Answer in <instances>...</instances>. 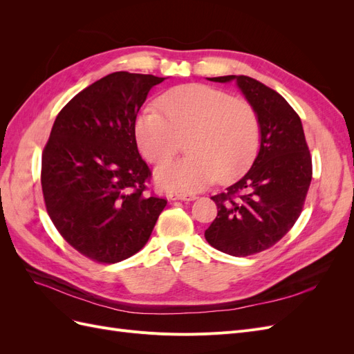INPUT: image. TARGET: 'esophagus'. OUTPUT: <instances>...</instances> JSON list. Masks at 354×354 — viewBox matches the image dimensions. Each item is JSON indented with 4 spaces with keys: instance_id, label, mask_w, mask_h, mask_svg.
I'll return each instance as SVG.
<instances>
[{
    "instance_id": "34e87169",
    "label": "esophagus",
    "mask_w": 354,
    "mask_h": 354,
    "mask_svg": "<svg viewBox=\"0 0 354 354\" xmlns=\"http://www.w3.org/2000/svg\"><path fill=\"white\" fill-rule=\"evenodd\" d=\"M198 196L192 194H173L169 195L171 201H195Z\"/></svg>"
}]
</instances>
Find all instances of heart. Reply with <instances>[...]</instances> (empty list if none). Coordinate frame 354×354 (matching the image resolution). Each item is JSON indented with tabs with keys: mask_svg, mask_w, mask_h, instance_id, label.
Segmentation results:
<instances>
[{
	"mask_svg": "<svg viewBox=\"0 0 354 354\" xmlns=\"http://www.w3.org/2000/svg\"><path fill=\"white\" fill-rule=\"evenodd\" d=\"M164 116L145 111L136 138L149 162L163 164L187 140L189 155L160 165L155 180L169 192H198L245 173L259 151L260 124L252 106L203 84L180 85L159 99Z\"/></svg>",
	"mask_w": 354,
	"mask_h": 354,
	"instance_id": "1",
	"label": "heart"
}]
</instances>
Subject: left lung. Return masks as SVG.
<instances>
[{"label": "left lung", "mask_w": 354, "mask_h": 354, "mask_svg": "<svg viewBox=\"0 0 354 354\" xmlns=\"http://www.w3.org/2000/svg\"><path fill=\"white\" fill-rule=\"evenodd\" d=\"M208 80L236 82L260 124L259 155L241 180L211 198L218 214L205 230L216 250L246 257L270 248L294 226L312 181V158L301 120L279 93L245 75Z\"/></svg>", "instance_id": "8db88e82"}]
</instances>
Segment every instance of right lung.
I'll return each mask as SVG.
<instances>
[{
	"label": "right lung",
	"instance_id": "add662e5",
	"mask_svg": "<svg viewBox=\"0 0 354 354\" xmlns=\"http://www.w3.org/2000/svg\"><path fill=\"white\" fill-rule=\"evenodd\" d=\"M155 75L113 72L60 111L42 152L48 216L82 255L118 263L151 238L165 199L147 195L151 169L138 153L136 118Z\"/></svg>",
	"mask_w": 354,
	"mask_h": 354
}]
</instances>
